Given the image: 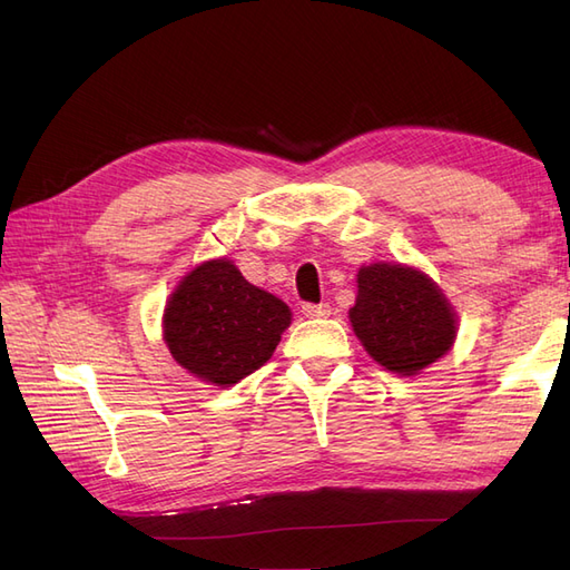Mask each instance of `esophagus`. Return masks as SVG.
<instances>
[{"instance_id": "1", "label": "esophagus", "mask_w": 570, "mask_h": 570, "mask_svg": "<svg viewBox=\"0 0 570 570\" xmlns=\"http://www.w3.org/2000/svg\"><path fill=\"white\" fill-rule=\"evenodd\" d=\"M302 314L306 318H325V316H331V306L327 304H302Z\"/></svg>"}]
</instances>
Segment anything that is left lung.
Instances as JSON below:
<instances>
[{"label": "left lung", "mask_w": 570, "mask_h": 570, "mask_svg": "<svg viewBox=\"0 0 570 570\" xmlns=\"http://www.w3.org/2000/svg\"><path fill=\"white\" fill-rule=\"evenodd\" d=\"M350 321L366 352L392 373L416 375L452 350L456 314L442 289L419 268L361 266Z\"/></svg>", "instance_id": "8db88e82"}]
</instances>
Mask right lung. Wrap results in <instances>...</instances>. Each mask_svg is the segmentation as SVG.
<instances>
[{"instance_id": "obj_1", "label": "right lung", "mask_w": 570, "mask_h": 570, "mask_svg": "<svg viewBox=\"0 0 570 570\" xmlns=\"http://www.w3.org/2000/svg\"><path fill=\"white\" fill-rule=\"evenodd\" d=\"M289 321L283 299L247 283L228 258H212L168 297L164 340L199 381L230 387L266 364Z\"/></svg>"}]
</instances>
